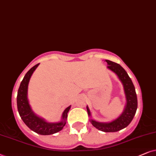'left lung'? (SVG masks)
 Here are the masks:
<instances>
[{
	"mask_svg": "<svg viewBox=\"0 0 156 156\" xmlns=\"http://www.w3.org/2000/svg\"><path fill=\"white\" fill-rule=\"evenodd\" d=\"M105 61L108 65L107 66L108 68L115 73L123 83L126 98V105L121 115L116 119L113 120V121L109 122V123H101L95 120L90 119V123L94 127L101 131L106 133L117 132L127 127L132 121L136 114L137 108H138V99H137L134 85L124 68L119 64L114 63L109 60H105ZM86 108L88 115L90 116V110L88 106Z\"/></svg>",
	"mask_w": 156,
	"mask_h": 156,
	"instance_id": "8db88e82",
	"label": "left lung"
}]
</instances>
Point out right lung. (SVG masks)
<instances>
[{
  "label": "right lung",
  "mask_w": 156,
  "mask_h": 156,
  "mask_svg": "<svg viewBox=\"0 0 156 156\" xmlns=\"http://www.w3.org/2000/svg\"><path fill=\"white\" fill-rule=\"evenodd\" d=\"M38 65L39 63L31 68L25 75L23 79L20 83L18 90L17 107L18 113L23 121L30 130L38 134L47 136V135L56 133L63 129L66 123V119L68 117V113L70 108V105L65 109L62 115L61 121L58 123H48L44 119L38 117L33 113L29 105L28 97H27L28 86L30 77Z\"/></svg>",
  "instance_id": "right-lung-1"
}]
</instances>
